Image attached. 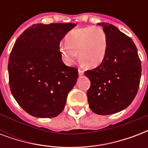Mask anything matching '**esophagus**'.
Instances as JSON below:
<instances>
[{"instance_id":"obj_1","label":"esophagus","mask_w":148,"mask_h":148,"mask_svg":"<svg viewBox=\"0 0 148 148\" xmlns=\"http://www.w3.org/2000/svg\"><path fill=\"white\" fill-rule=\"evenodd\" d=\"M78 74H79V76H81V75H83V74H84L83 70H81V68H79V69H78Z\"/></svg>"}]
</instances>
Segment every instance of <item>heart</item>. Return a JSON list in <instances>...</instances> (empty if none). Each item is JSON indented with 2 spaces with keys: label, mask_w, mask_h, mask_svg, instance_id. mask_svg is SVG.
<instances>
[{
  "label": "heart",
  "mask_w": 148,
  "mask_h": 148,
  "mask_svg": "<svg viewBox=\"0 0 148 148\" xmlns=\"http://www.w3.org/2000/svg\"><path fill=\"white\" fill-rule=\"evenodd\" d=\"M65 45L60 51L64 62L74 63L79 53L80 60L86 67H95L102 62L107 51V36L100 27L74 29L65 36Z\"/></svg>",
  "instance_id": "heart-1"
}]
</instances>
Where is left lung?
I'll return each mask as SVG.
<instances>
[{"mask_svg": "<svg viewBox=\"0 0 148 148\" xmlns=\"http://www.w3.org/2000/svg\"><path fill=\"white\" fill-rule=\"evenodd\" d=\"M107 36L105 57L99 66L84 74L90 79L87 95L89 107L97 114H112L134 101L141 76V64L131 38L112 24L99 23Z\"/></svg>", "mask_w": 148, "mask_h": 148, "instance_id": "1", "label": "left lung"}]
</instances>
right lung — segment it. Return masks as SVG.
I'll return each instance as SVG.
<instances>
[{
    "mask_svg": "<svg viewBox=\"0 0 148 148\" xmlns=\"http://www.w3.org/2000/svg\"><path fill=\"white\" fill-rule=\"evenodd\" d=\"M76 24H35L16 40L8 60L9 85L18 104L34 117L58 116L78 77L61 59L60 40Z\"/></svg>",
    "mask_w": 148,
    "mask_h": 148,
    "instance_id": "1",
    "label": "right lung"
}]
</instances>
